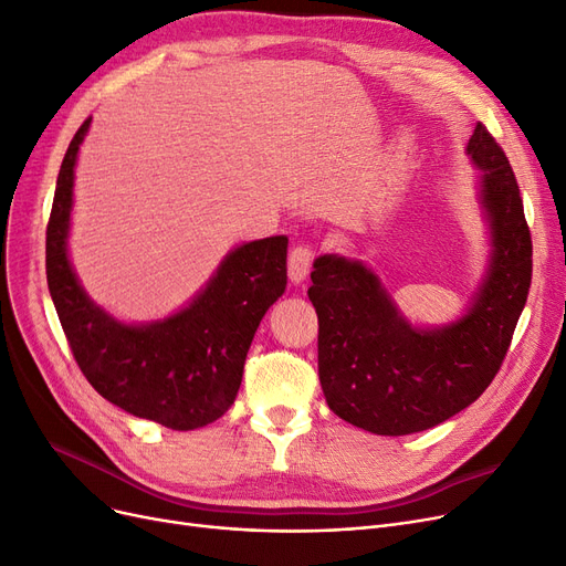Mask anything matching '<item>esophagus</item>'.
<instances>
[{"label":"esophagus","mask_w":566,"mask_h":566,"mask_svg":"<svg viewBox=\"0 0 566 566\" xmlns=\"http://www.w3.org/2000/svg\"><path fill=\"white\" fill-rule=\"evenodd\" d=\"M315 256H317V251L307 247V244L291 249V254H289V280L294 284L303 282L310 275V268H312V261H315Z\"/></svg>","instance_id":"34e87169"}]
</instances>
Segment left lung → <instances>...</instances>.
Listing matches in <instances>:
<instances>
[{
    "mask_svg": "<svg viewBox=\"0 0 566 566\" xmlns=\"http://www.w3.org/2000/svg\"><path fill=\"white\" fill-rule=\"evenodd\" d=\"M483 170L492 228L490 272L459 322L420 331L396 312L380 280L343 256H319L307 296L319 319V382L328 408L378 436L450 420L483 394L513 340L532 284V233L513 167L483 123L469 139Z\"/></svg>",
    "mask_w": 566,
    "mask_h": 566,
    "instance_id": "8db88e82",
    "label": "left lung"
}]
</instances>
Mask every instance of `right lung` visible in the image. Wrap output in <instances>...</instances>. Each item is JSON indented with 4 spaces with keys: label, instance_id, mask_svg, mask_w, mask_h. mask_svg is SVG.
Listing matches in <instances>:
<instances>
[{
    "label": "right lung",
    "instance_id": "right-lung-1",
    "mask_svg": "<svg viewBox=\"0 0 566 566\" xmlns=\"http://www.w3.org/2000/svg\"><path fill=\"white\" fill-rule=\"evenodd\" d=\"M62 158L46 226V280L74 359L95 391L142 420L175 431L200 429L233 406L254 333L286 289L284 235L238 247L202 294L177 315L128 326L99 310L76 282L67 230L78 144Z\"/></svg>",
    "mask_w": 566,
    "mask_h": 566
}]
</instances>
